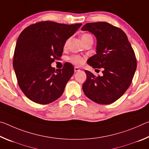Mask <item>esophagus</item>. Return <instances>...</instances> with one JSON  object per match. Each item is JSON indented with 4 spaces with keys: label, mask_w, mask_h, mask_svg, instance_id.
<instances>
[{
    "label": "esophagus",
    "mask_w": 149,
    "mask_h": 149,
    "mask_svg": "<svg viewBox=\"0 0 149 149\" xmlns=\"http://www.w3.org/2000/svg\"><path fill=\"white\" fill-rule=\"evenodd\" d=\"M79 71H80V69L79 68H77V67H75L74 68V72H79Z\"/></svg>",
    "instance_id": "esophagus-1"
}]
</instances>
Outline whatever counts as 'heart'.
<instances>
[{"label":"heart","instance_id":"obj_1","mask_svg":"<svg viewBox=\"0 0 149 149\" xmlns=\"http://www.w3.org/2000/svg\"><path fill=\"white\" fill-rule=\"evenodd\" d=\"M89 37H92L91 35H90L89 33H85L84 35H82L81 39L83 41H84L85 40L89 38ZM67 43H68V41L65 42V46H66ZM69 60L72 63V64H74L76 65H81V64H83V63H84V58H83L81 56H79V55H73V56H70L69 58Z\"/></svg>","mask_w":149,"mask_h":149}]
</instances>
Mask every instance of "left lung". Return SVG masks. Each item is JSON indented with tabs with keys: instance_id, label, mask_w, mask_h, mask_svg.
<instances>
[{
	"instance_id": "1",
	"label": "left lung",
	"mask_w": 149,
	"mask_h": 149,
	"mask_svg": "<svg viewBox=\"0 0 149 149\" xmlns=\"http://www.w3.org/2000/svg\"><path fill=\"white\" fill-rule=\"evenodd\" d=\"M82 30L97 37V54L87 64L102 68V76L85 70L87 79L83 85L87 97L100 104H109L122 97L132 84L137 68L135 54L126 34L107 22L87 23Z\"/></svg>"
}]
</instances>
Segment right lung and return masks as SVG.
I'll use <instances>...</instances> for the list:
<instances>
[{"mask_svg": "<svg viewBox=\"0 0 149 149\" xmlns=\"http://www.w3.org/2000/svg\"><path fill=\"white\" fill-rule=\"evenodd\" d=\"M81 25L42 21L30 25L20 33L13 66L19 87L33 102L47 104L61 97L74 74V66L65 62L62 69L56 70L51 64L62 56L66 40Z\"/></svg>", "mask_w": 149, "mask_h": 149, "instance_id": "1", "label": "right lung"}]
</instances>
